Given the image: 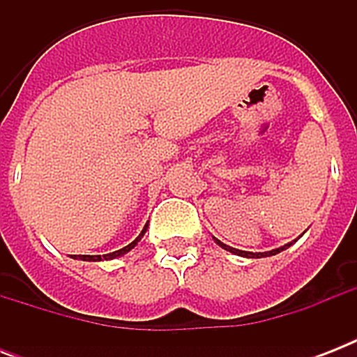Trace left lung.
Segmentation results:
<instances>
[{"instance_id":"8db88e82","label":"left lung","mask_w":357,"mask_h":357,"mask_svg":"<svg viewBox=\"0 0 357 357\" xmlns=\"http://www.w3.org/2000/svg\"><path fill=\"white\" fill-rule=\"evenodd\" d=\"M213 238H215V237H213ZM215 243H217L218 246H220V248L228 250V252H231V254H237V255H241V257H266V255H276V254H280V252H282V250L289 248V246H291V244H293V243H296V238H294L293 243H287V244H283V246H280V248H276V250H271V252H244V250L231 248V246H228V244H224L222 241H218V238H215Z\"/></svg>"}]
</instances>
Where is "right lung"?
<instances>
[{
	"label": "right lung",
	"instance_id": "right-lung-1",
	"mask_svg": "<svg viewBox=\"0 0 357 357\" xmlns=\"http://www.w3.org/2000/svg\"><path fill=\"white\" fill-rule=\"evenodd\" d=\"M146 229H148V224H146L144 228H142V231H140L139 237L135 238L133 243H129L128 246H123V248L116 250V252H111V254H103V255H79V259H83V261H103V259L107 261V259H116V257H120V255H123V254H128V252H131V250H133L135 246H137V244L140 243V238L144 237ZM74 259H77V257H74Z\"/></svg>",
	"mask_w": 357,
	"mask_h": 357
}]
</instances>
